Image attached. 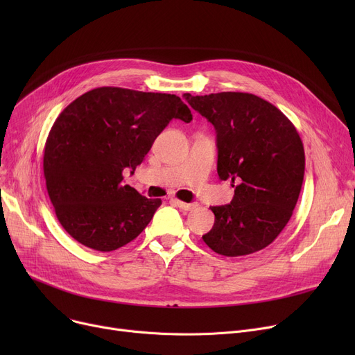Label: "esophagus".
<instances>
[{"label": "esophagus", "mask_w": 355, "mask_h": 355, "mask_svg": "<svg viewBox=\"0 0 355 355\" xmlns=\"http://www.w3.org/2000/svg\"><path fill=\"white\" fill-rule=\"evenodd\" d=\"M171 201L175 204L177 207H180L181 210H185V211H190V210L197 207V202H184V201H180L177 198H173Z\"/></svg>", "instance_id": "obj_1"}]
</instances>
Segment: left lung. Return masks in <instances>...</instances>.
Wrapping results in <instances>:
<instances>
[{"mask_svg":"<svg viewBox=\"0 0 355 355\" xmlns=\"http://www.w3.org/2000/svg\"><path fill=\"white\" fill-rule=\"evenodd\" d=\"M184 98L216 129L220 180L236 182L232 202L211 207L216 218L204 243L229 257L265 249L300 198L305 173L300 134L276 106L252 93Z\"/></svg>","mask_w":355,"mask_h":355,"instance_id":"1","label":"left lung"}]
</instances>
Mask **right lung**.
I'll return each mask as SVG.
<instances>
[{
	"label": "right lung",
	"mask_w": 355,
	"mask_h": 355,
	"mask_svg": "<svg viewBox=\"0 0 355 355\" xmlns=\"http://www.w3.org/2000/svg\"><path fill=\"white\" fill-rule=\"evenodd\" d=\"M171 119L190 107L168 93L98 87L74 99L44 146L47 193L63 229L86 248L112 252L138 237L161 206L123 182Z\"/></svg>",
	"instance_id": "right-lung-1"
}]
</instances>
